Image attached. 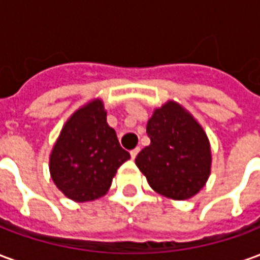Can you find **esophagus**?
Here are the masks:
<instances>
[{
  "instance_id": "obj_1",
  "label": "esophagus",
  "mask_w": 260,
  "mask_h": 260,
  "mask_svg": "<svg viewBox=\"0 0 260 260\" xmlns=\"http://www.w3.org/2000/svg\"><path fill=\"white\" fill-rule=\"evenodd\" d=\"M139 150H141V149H139V147H135V149H134V150H131V157H132V158H135L136 156H138V153H139Z\"/></svg>"
}]
</instances>
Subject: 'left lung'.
<instances>
[{
	"label": "left lung",
	"mask_w": 260,
	"mask_h": 260,
	"mask_svg": "<svg viewBox=\"0 0 260 260\" xmlns=\"http://www.w3.org/2000/svg\"><path fill=\"white\" fill-rule=\"evenodd\" d=\"M146 132L150 145L135 164L152 189L174 201L195 196L212 169L210 142L202 125L180 103L169 100L153 111Z\"/></svg>",
	"instance_id": "1"
}]
</instances>
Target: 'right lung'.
<instances>
[{"mask_svg":"<svg viewBox=\"0 0 260 260\" xmlns=\"http://www.w3.org/2000/svg\"><path fill=\"white\" fill-rule=\"evenodd\" d=\"M131 158L107 124L102 99L78 108L59 132L50 154L54 184L74 202H90L107 193L117 170Z\"/></svg>","mask_w":260,"mask_h":260,"instance_id":"1","label":"right lung"}]
</instances>
